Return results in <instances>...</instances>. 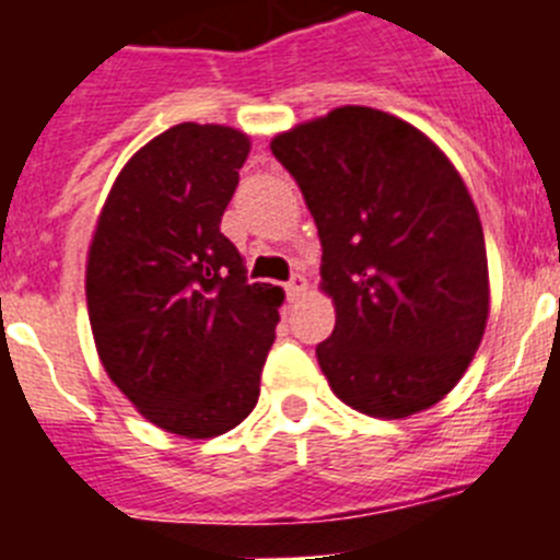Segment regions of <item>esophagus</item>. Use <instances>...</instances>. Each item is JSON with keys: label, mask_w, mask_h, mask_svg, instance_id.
<instances>
[{"label": "esophagus", "mask_w": 560, "mask_h": 560, "mask_svg": "<svg viewBox=\"0 0 560 560\" xmlns=\"http://www.w3.org/2000/svg\"><path fill=\"white\" fill-rule=\"evenodd\" d=\"M285 291H289V300H300V296L308 291V280H305L303 275H294L289 283H285Z\"/></svg>", "instance_id": "34e87169"}]
</instances>
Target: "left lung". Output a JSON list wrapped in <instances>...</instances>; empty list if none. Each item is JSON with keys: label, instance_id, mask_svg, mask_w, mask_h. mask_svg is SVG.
Returning <instances> with one entry per match:
<instances>
[{"label": "left lung", "instance_id": "obj_1", "mask_svg": "<svg viewBox=\"0 0 560 560\" xmlns=\"http://www.w3.org/2000/svg\"><path fill=\"white\" fill-rule=\"evenodd\" d=\"M323 244L336 325L316 359L355 412L398 420L446 398L482 341L491 280L463 176L395 114L339 106L271 140Z\"/></svg>", "mask_w": 560, "mask_h": 560}]
</instances>
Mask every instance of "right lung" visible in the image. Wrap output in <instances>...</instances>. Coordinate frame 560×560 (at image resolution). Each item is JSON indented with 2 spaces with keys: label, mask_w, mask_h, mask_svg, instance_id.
I'll use <instances>...</instances> for the list:
<instances>
[{
  "label": "right lung",
  "mask_w": 560,
  "mask_h": 560,
  "mask_svg": "<svg viewBox=\"0 0 560 560\" xmlns=\"http://www.w3.org/2000/svg\"><path fill=\"white\" fill-rule=\"evenodd\" d=\"M249 133L179 122L117 173L86 255V308L103 370L153 427L190 440L255 409L283 289L246 283L221 215Z\"/></svg>",
  "instance_id": "right-lung-1"
}]
</instances>
